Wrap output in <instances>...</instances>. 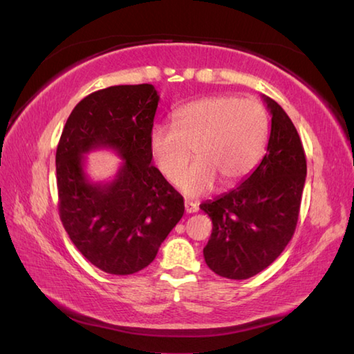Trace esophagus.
Masks as SVG:
<instances>
[{
	"instance_id": "obj_1",
	"label": "esophagus",
	"mask_w": 354,
	"mask_h": 354,
	"mask_svg": "<svg viewBox=\"0 0 354 354\" xmlns=\"http://www.w3.org/2000/svg\"><path fill=\"white\" fill-rule=\"evenodd\" d=\"M185 213L187 214H192V213H196L198 209H199V207L194 204V202H190V201H185Z\"/></svg>"
}]
</instances>
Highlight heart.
<instances>
[{"label": "heart", "instance_id": "heart-1", "mask_svg": "<svg viewBox=\"0 0 354 354\" xmlns=\"http://www.w3.org/2000/svg\"><path fill=\"white\" fill-rule=\"evenodd\" d=\"M269 120L259 100L231 95L205 97L173 114V126H156L149 147L158 169L171 184L181 179L191 149L198 161L181 181L189 196L214 189L217 179L234 185L254 170L268 140Z\"/></svg>", "mask_w": 354, "mask_h": 354}]
</instances>
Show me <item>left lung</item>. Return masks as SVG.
<instances>
[{
	"mask_svg": "<svg viewBox=\"0 0 354 354\" xmlns=\"http://www.w3.org/2000/svg\"><path fill=\"white\" fill-rule=\"evenodd\" d=\"M270 112L266 155L236 189L201 204L213 222L204 259L214 274L246 280L261 272L295 232L306 183V155L292 120L263 95Z\"/></svg>",
	"mask_w": 354,
	"mask_h": 354,
	"instance_id": "8db88e82",
	"label": "left lung"
}]
</instances>
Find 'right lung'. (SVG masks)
<instances>
[{
	"label": "right lung",
	"mask_w": 354,
	"mask_h": 354,
	"mask_svg": "<svg viewBox=\"0 0 354 354\" xmlns=\"http://www.w3.org/2000/svg\"><path fill=\"white\" fill-rule=\"evenodd\" d=\"M158 102L149 84L100 89L76 104L59 140V216L80 254L106 274L149 266L184 214V198L150 164ZM95 148L115 149L124 160L111 183L86 176L84 153Z\"/></svg>",
	"instance_id": "right-lung-1"
}]
</instances>
